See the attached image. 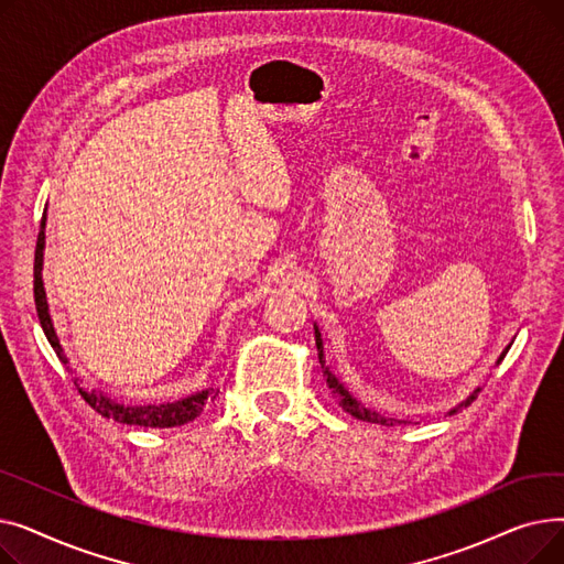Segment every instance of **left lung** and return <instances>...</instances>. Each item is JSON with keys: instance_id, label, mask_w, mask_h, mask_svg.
<instances>
[{"instance_id": "8db88e82", "label": "left lung", "mask_w": 564, "mask_h": 564, "mask_svg": "<svg viewBox=\"0 0 564 564\" xmlns=\"http://www.w3.org/2000/svg\"><path fill=\"white\" fill-rule=\"evenodd\" d=\"M315 345H317V357H319V364H322V368H324V347H322V336H319V329H315ZM510 349V347H508ZM508 349L500 354V359L498 361H502L506 359V354H508ZM324 377H327V383H329V389L336 393V398H338V402H340V406L347 411V413H351L354 419H359V421H366V423H377V425H387V427H391V425H395L398 421H393V419H383L381 413H377V411H370V409H366L361 402H357L354 400L351 395H349V391L343 387V383L329 372V368H324ZM478 393H480V389L473 393L466 402H462V406H468L473 400L478 398ZM455 411H459V406L457 409H453L451 413H455Z\"/></svg>"}]
</instances>
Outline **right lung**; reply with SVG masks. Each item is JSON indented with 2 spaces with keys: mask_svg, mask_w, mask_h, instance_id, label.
<instances>
[{
  "mask_svg": "<svg viewBox=\"0 0 564 564\" xmlns=\"http://www.w3.org/2000/svg\"><path fill=\"white\" fill-rule=\"evenodd\" d=\"M43 247H45V217L41 221V230H39V242H36V258H34V302H36V311H39V319L41 327L50 340V345L54 347L56 357L62 359L64 364V349L58 345V338L54 334L52 319H50V311H47V300H45V288H43ZM75 387L79 391V395L88 402V406L96 409L100 416L105 419H113L118 423L126 425H139V427H175V425H185L189 421H194L196 416H200V411L205 409L207 402H213L217 398L219 391H200L196 395H189L185 400L177 402H166V404H148V406H123L109 398H105L98 391H84L79 389V383L75 381Z\"/></svg>",
  "mask_w": 564,
  "mask_h": 564,
  "instance_id": "1",
  "label": "right lung"
}]
</instances>
